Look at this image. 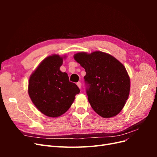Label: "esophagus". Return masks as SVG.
<instances>
[{
  "label": "esophagus",
  "instance_id": "1",
  "mask_svg": "<svg viewBox=\"0 0 157 157\" xmlns=\"http://www.w3.org/2000/svg\"><path fill=\"white\" fill-rule=\"evenodd\" d=\"M77 85L78 87L79 88H81V83H80V82H78L77 83Z\"/></svg>",
  "mask_w": 157,
  "mask_h": 157
}]
</instances>
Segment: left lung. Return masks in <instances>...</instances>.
Returning <instances> with one entry per match:
<instances>
[{
    "label": "left lung",
    "instance_id": "1",
    "mask_svg": "<svg viewBox=\"0 0 157 157\" xmlns=\"http://www.w3.org/2000/svg\"><path fill=\"white\" fill-rule=\"evenodd\" d=\"M74 59L85 69L84 82L88 101L103 118L119 113L128 98L130 80L126 68L113 56L100 51L79 52Z\"/></svg>",
    "mask_w": 157,
    "mask_h": 157
}]
</instances>
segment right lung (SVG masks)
I'll return each mask as SVG.
<instances>
[{"label": "right lung", "instance_id": "1", "mask_svg": "<svg viewBox=\"0 0 157 157\" xmlns=\"http://www.w3.org/2000/svg\"><path fill=\"white\" fill-rule=\"evenodd\" d=\"M63 58L52 55L46 58L32 73L28 93L33 103L44 115L58 117L67 111L79 94L78 87L69 81L67 74L59 68Z\"/></svg>", "mask_w": 157, "mask_h": 157}]
</instances>
